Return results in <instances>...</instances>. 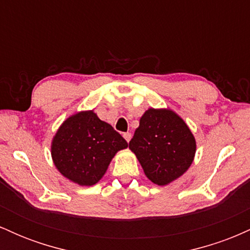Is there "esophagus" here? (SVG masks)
Returning <instances> with one entry per match:
<instances>
[{"label": "esophagus", "mask_w": 250, "mask_h": 250, "mask_svg": "<svg viewBox=\"0 0 250 250\" xmlns=\"http://www.w3.org/2000/svg\"><path fill=\"white\" fill-rule=\"evenodd\" d=\"M123 137H125V141L129 142V141H130V139H131V134L128 133V131H127V133L123 134Z\"/></svg>", "instance_id": "34e87169"}]
</instances>
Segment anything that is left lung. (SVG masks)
<instances>
[{"label": "left lung", "mask_w": 250, "mask_h": 250, "mask_svg": "<svg viewBox=\"0 0 250 250\" xmlns=\"http://www.w3.org/2000/svg\"><path fill=\"white\" fill-rule=\"evenodd\" d=\"M129 148L145 174L165 186L185 173L194 160L196 143L185 121L167 109H148L140 120Z\"/></svg>", "instance_id": "1"}]
</instances>
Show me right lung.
Here are the masks:
<instances>
[{
	"mask_svg": "<svg viewBox=\"0 0 250 250\" xmlns=\"http://www.w3.org/2000/svg\"><path fill=\"white\" fill-rule=\"evenodd\" d=\"M128 142L94 111H81L65 120L53 140L51 156L60 173L80 186L101 180L117 151Z\"/></svg>",
	"mask_w": 250,
	"mask_h": 250,
	"instance_id": "right-lung-1",
	"label": "right lung"
}]
</instances>
